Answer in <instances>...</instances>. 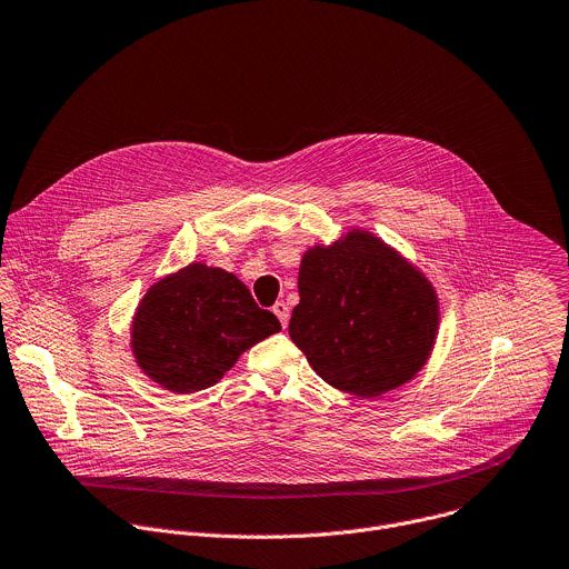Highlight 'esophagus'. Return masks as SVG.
I'll list each match as a JSON object with an SVG mask.
<instances>
[{
  "instance_id": "obj_1",
  "label": "esophagus",
  "mask_w": 569,
  "mask_h": 569,
  "mask_svg": "<svg viewBox=\"0 0 569 569\" xmlns=\"http://www.w3.org/2000/svg\"><path fill=\"white\" fill-rule=\"evenodd\" d=\"M272 312L277 315V319L281 321V326L286 328L288 326V317H290V310H288V306L283 303V301H277L274 306H272Z\"/></svg>"
}]
</instances>
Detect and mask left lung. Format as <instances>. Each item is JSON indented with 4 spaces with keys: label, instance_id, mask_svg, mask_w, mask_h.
Returning a JSON list of instances; mask_svg holds the SVG:
<instances>
[{
    "label": "left lung",
    "instance_id": "8db88e82",
    "mask_svg": "<svg viewBox=\"0 0 569 569\" xmlns=\"http://www.w3.org/2000/svg\"><path fill=\"white\" fill-rule=\"evenodd\" d=\"M288 332L330 387L377 398L425 366L438 330L433 286L368 232L312 248Z\"/></svg>",
    "mask_w": 569,
    "mask_h": 569
}]
</instances>
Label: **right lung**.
Wrapping results in <instances>:
<instances>
[{
  "label": "right lung",
  "mask_w": 569,
  "mask_h": 569,
  "mask_svg": "<svg viewBox=\"0 0 569 569\" xmlns=\"http://www.w3.org/2000/svg\"><path fill=\"white\" fill-rule=\"evenodd\" d=\"M281 330L230 272L192 263L149 288L133 319V355L171 393L217 385L239 355Z\"/></svg>",
  "instance_id": "add662e5"
}]
</instances>
